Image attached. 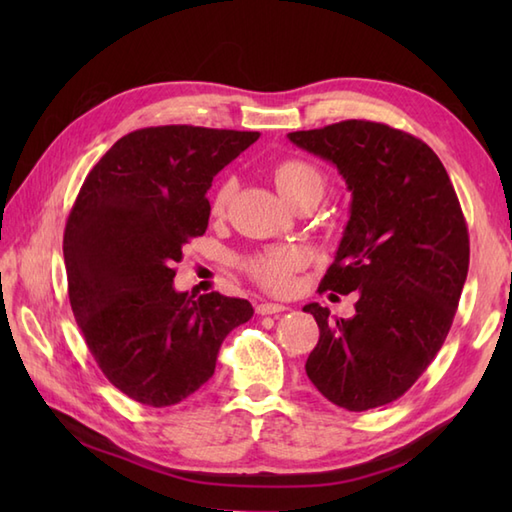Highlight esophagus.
Wrapping results in <instances>:
<instances>
[{
  "mask_svg": "<svg viewBox=\"0 0 512 512\" xmlns=\"http://www.w3.org/2000/svg\"><path fill=\"white\" fill-rule=\"evenodd\" d=\"M257 314H279V312H286L288 308L281 306V303H257Z\"/></svg>",
  "mask_w": 512,
  "mask_h": 512,
  "instance_id": "34e87169",
  "label": "esophagus"
}]
</instances>
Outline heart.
<instances>
[{"mask_svg":"<svg viewBox=\"0 0 512 512\" xmlns=\"http://www.w3.org/2000/svg\"><path fill=\"white\" fill-rule=\"evenodd\" d=\"M273 180L277 191L284 198L295 204L297 200L306 198V195H323L325 191V178L323 173L303 160H284L273 169ZM231 182L224 180L220 187L215 189L211 200V211L220 215L226 209V202L231 198ZM303 266V253L295 246H275L266 248L262 253H255L244 259V270L253 277L259 286L266 290H281L288 286L292 273Z\"/></svg>","mask_w":512,"mask_h":512,"instance_id":"1","label":"heart"}]
</instances>
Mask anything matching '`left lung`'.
I'll return each instance as SVG.
<instances>
[{
	"label": "left lung",
	"instance_id": "obj_1",
	"mask_svg": "<svg viewBox=\"0 0 512 512\" xmlns=\"http://www.w3.org/2000/svg\"><path fill=\"white\" fill-rule=\"evenodd\" d=\"M288 138L330 160L352 191L350 222L319 292H356L352 319L308 303L319 343L306 372L347 411L389 405L447 339L469 273V228L433 149L402 129L341 121Z\"/></svg>",
	"mask_w": 512,
	"mask_h": 512
}]
</instances>
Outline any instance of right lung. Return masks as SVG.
<instances>
[{
	"mask_svg": "<svg viewBox=\"0 0 512 512\" xmlns=\"http://www.w3.org/2000/svg\"><path fill=\"white\" fill-rule=\"evenodd\" d=\"M259 132L145 127L96 162L65 222L68 297L94 361L125 396L171 407L215 372L226 334L253 317L246 299L176 292V262L204 235L206 191Z\"/></svg>",
	"mask_w": 512,
	"mask_h": 512,
	"instance_id": "add662e5",
	"label": "right lung"
}]
</instances>
